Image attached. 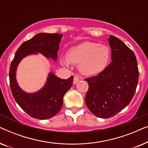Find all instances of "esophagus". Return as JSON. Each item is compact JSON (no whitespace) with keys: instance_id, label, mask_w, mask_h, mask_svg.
Returning a JSON list of instances; mask_svg holds the SVG:
<instances>
[{"instance_id":"esophagus-1","label":"esophagus","mask_w":148,"mask_h":148,"mask_svg":"<svg viewBox=\"0 0 148 148\" xmlns=\"http://www.w3.org/2000/svg\"><path fill=\"white\" fill-rule=\"evenodd\" d=\"M79 80H80V78L79 77L75 76L74 79H73V84H76L77 83L79 82Z\"/></svg>"}]
</instances>
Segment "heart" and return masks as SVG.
<instances>
[{
	"label": "heart",
	"instance_id": "heart-1",
	"mask_svg": "<svg viewBox=\"0 0 148 148\" xmlns=\"http://www.w3.org/2000/svg\"><path fill=\"white\" fill-rule=\"evenodd\" d=\"M111 58L110 48L106 44L84 42L71 48L66 52V58L71 63L78 64L79 71L87 76L98 75L107 67ZM66 65L65 60H61Z\"/></svg>",
	"mask_w": 148,
	"mask_h": 148
}]
</instances>
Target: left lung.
<instances>
[{
  "label": "left lung",
  "mask_w": 148,
  "mask_h": 148,
  "mask_svg": "<svg viewBox=\"0 0 148 148\" xmlns=\"http://www.w3.org/2000/svg\"><path fill=\"white\" fill-rule=\"evenodd\" d=\"M112 62L98 75L87 78L89 89L85 102L90 112L102 119L114 116L132 100L139 71L133 52L119 38L110 36Z\"/></svg>",
  "instance_id": "left-lung-1"
}]
</instances>
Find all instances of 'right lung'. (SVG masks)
<instances>
[{
	"mask_svg": "<svg viewBox=\"0 0 148 148\" xmlns=\"http://www.w3.org/2000/svg\"><path fill=\"white\" fill-rule=\"evenodd\" d=\"M62 38L60 34L40 33L20 46L11 62L9 71L10 87L12 94L19 106L34 119H48L59 112L63 104L65 93L71 88L73 76L62 79L52 72L41 90L35 93H27L22 90L16 79V72L21 60L25 56L42 54L47 58L57 59V52Z\"/></svg>",
	"mask_w": 148,
	"mask_h": 148,
	"instance_id": "obj_1",
	"label": "right lung"
}]
</instances>
